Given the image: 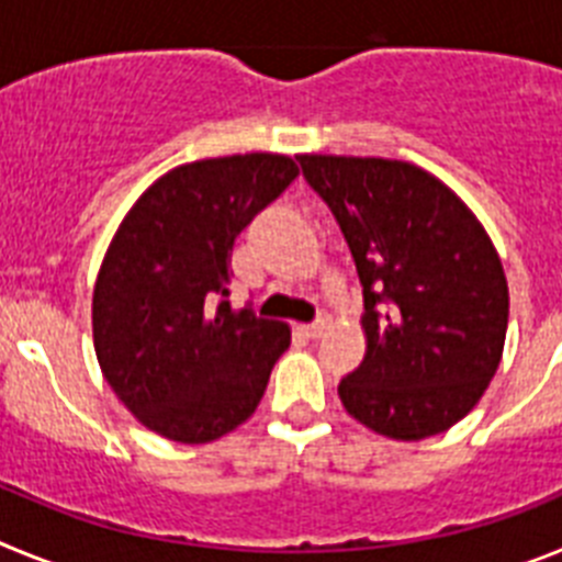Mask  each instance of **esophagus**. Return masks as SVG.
Instances as JSON below:
<instances>
[{"mask_svg": "<svg viewBox=\"0 0 562 562\" xmlns=\"http://www.w3.org/2000/svg\"><path fill=\"white\" fill-rule=\"evenodd\" d=\"M326 329H329V315H317L315 324L304 326V335L312 337V340H317V337H324Z\"/></svg>", "mask_w": 562, "mask_h": 562, "instance_id": "34e87169", "label": "esophagus"}]
</instances>
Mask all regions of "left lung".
Here are the masks:
<instances>
[{
    "mask_svg": "<svg viewBox=\"0 0 562 562\" xmlns=\"http://www.w3.org/2000/svg\"><path fill=\"white\" fill-rule=\"evenodd\" d=\"M362 286L366 357L337 385L366 428L416 441L473 411L501 362L509 290L470 207L428 171L380 157H297Z\"/></svg>",
    "mask_w": 562,
    "mask_h": 562,
    "instance_id": "left-lung-1",
    "label": "left lung"
}]
</instances>
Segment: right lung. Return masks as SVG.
Returning a JSON list of instances; mask_svg holds the SVG:
<instances>
[{
  "instance_id": "1",
  "label": "right lung",
  "mask_w": 562,
  "mask_h": 562,
  "mask_svg": "<svg viewBox=\"0 0 562 562\" xmlns=\"http://www.w3.org/2000/svg\"><path fill=\"white\" fill-rule=\"evenodd\" d=\"M295 177L281 154L188 162L114 233L92 295L95 351L117 400L154 434L205 445L258 408L290 329L250 304L231 310L227 256Z\"/></svg>"
}]
</instances>
